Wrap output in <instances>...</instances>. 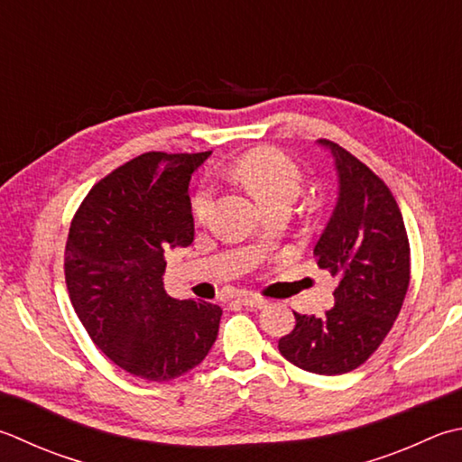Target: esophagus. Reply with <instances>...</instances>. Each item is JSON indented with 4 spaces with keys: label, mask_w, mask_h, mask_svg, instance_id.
Segmentation results:
<instances>
[{
    "label": "esophagus",
    "mask_w": 462,
    "mask_h": 462,
    "mask_svg": "<svg viewBox=\"0 0 462 462\" xmlns=\"http://www.w3.org/2000/svg\"><path fill=\"white\" fill-rule=\"evenodd\" d=\"M238 300H240L242 304L250 306V309H264V306L268 304L266 298L256 296V294H250V292H240V294H238Z\"/></svg>",
    "instance_id": "34e87169"
}]
</instances>
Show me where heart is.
<instances>
[{"label": "heart", "mask_w": 462, "mask_h": 462, "mask_svg": "<svg viewBox=\"0 0 462 462\" xmlns=\"http://www.w3.org/2000/svg\"><path fill=\"white\" fill-rule=\"evenodd\" d=\"M228 176L236 180L262 206L280 200L292 202L300 192L302 174L286 153L274 148H258L242 153L228 166ZM214 192L210 186H200L192 198V214L198 222H204L210 214Z\"/></svg>", "instance_id": "obj_1"}]
</instances>
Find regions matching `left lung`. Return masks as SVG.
<instances>
[{"instance_id": "8db88e82", "label": "left lung", "mask_w": 462, "mask_h": 462, "mask_svg": "<svg viewBox=\"0 0 462 462\" xmlns=\"http://www.w3.org/2000/svg\"><path fill=\"white\" fill-rule=\"evenodd\" d=\"M334 160L338 198L314 256L337 280L324 316L294 312L296 327L278 340L288 363L337 376L360 366L381 346L401 312L411 280V248L401 208L386 184L350 152L316 142Z\"/></svg>"}]
</instances>
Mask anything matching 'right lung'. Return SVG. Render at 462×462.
Wrapping results in <instances>:
<instances>
[{"mask_svg":"<svg viewBox=\"0 0 462 462\" xmlns=\"http://www.w3.org/2000/svg\"><path fill=\"white\" fill-rule=\"evenodd\" d=\"M210 153H142L89 189L69 226L66 282L78 319L143 381L186 374L218 337V304L176 300L164 288V252L194 240L188 184Z\"/></svg>","mask_w":462,"mask_h":462,"instance_id":"right-lung-1","label":"right lung"}]
</instances>
